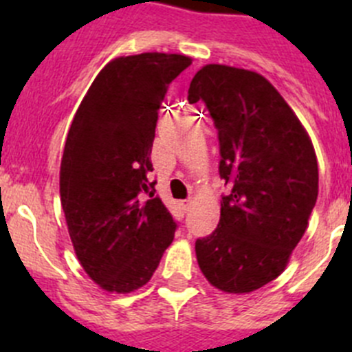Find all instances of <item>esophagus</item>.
<instances>
[{
  "instance_id": "34e87169",
  "label": "esophagus",
  "mask_w": 352,
  "mask_h": 352,
  "mask_svg": "<svg viewBox=\"0 0 352 352\" xmlns=\"http://www.w3.org/2000/svg\"><path fill=\"white\" fill-rule=\"evenodd\" d=\"M180 206H182L184 211H189L190 206H192V199H184V201H180Z\"/></svg>"
}]
</instances>
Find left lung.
Returning a JSON list of instances; mask_svg holds the SVG:
<instances>
[{
	"label": "left lung",
	"mask_w": 352,
	"mask_h": 352,
	"mask_svg": "<svg viewBox=\"0 0 352 352\" xmlns=\"http://www.w3.org/2000/svg\"><path fill=\"white\" fill-rule=\"evenodd\" d=\"M189 104L202 100L219 140L218 228L196 242L199 267L225 293H250L278 278L303 236L318 196L314 144L279 91L255 71L199 69Z\"/></svg>",
	"instance_id": "8db88e82"
}]
</instances>
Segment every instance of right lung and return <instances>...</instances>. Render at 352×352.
I'll use <instances>...</instances> for the list:
<instances>
[{
	"label": "right lung",
	"mask_w": 352,
	"mask_h": 352,
	"mask_svg": "<svg viewBox=\"0 0 352 352\" xmlns=\"http://www.w3.org/2000/svg\"><path fill=\"white\" fill-rule=\"evenodd\" d=\"M190 63L165 52L116 58L71 122L59 172L63 211L78 261L110 293L146 285L175 235V219L155 196L150 155L168 85Z\"/></svg>",
	"instance_id": "obj_1"
}]
</instances>
